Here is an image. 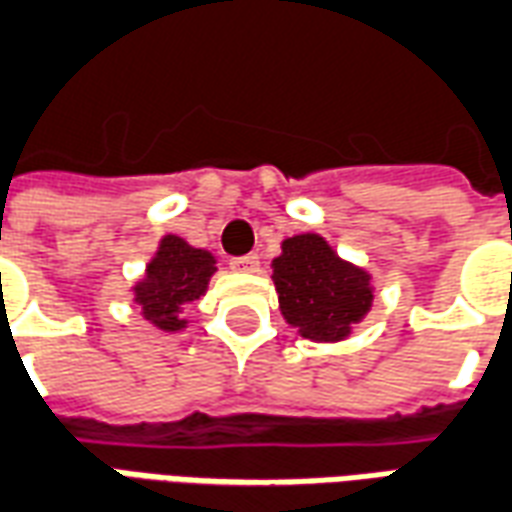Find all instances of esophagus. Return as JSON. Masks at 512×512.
<instances>
[{
    "label": "esophagus",
    "mask_w": 512,
    "mask_h": 512,
    "mask_svg": "<svg viewBox=\"0 0 512 512\" xmlns=\"http://www.w3.org/2000/svg\"><path fill=\"white\" fill-rule=\"evenodd\" d=\"M230 268H233V271H246V274H252V271L260 268V257L257 255L233 257V260H230Z\"/></svg>",
    "instance_id": "esophagus-1"
}]
</instances>
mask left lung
Returning a JSON list of instances; mask_svg holds the SVG:
<instances>
[{
  "label": "left lung",
  "instance_id": "left-lung-1",
  "mask_svg": "<svg viewBox=\"0 0 512 512\" xmlns=\"http://www.w3.org/2000/svg\"><path fill=\"white\" fill-rule=\"evenodd\" d=\"M279 312L310 343H343L373 307V277L318 233L290 235L271 260Z\"/></svg>",
  "mask_w": 512,
  "mask_h": 512
}]
</instances>
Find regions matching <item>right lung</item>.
I'll list each match as a JSON object with an SVG mask.
<instances>
[{
  "label": "right lung",
  "mask_w": 512,
  "mask_h": 512,
  "mask_svg": "<svg viewBox=\"0 0 512 512\" xmlns=\"http://www.w3.org/2000/svg\"><path fill=\"white\" fill-rule=\"evenodd\" d=\"M216 274V257L208 249L191 246L180 235H161L156 255L147 260L145 274L131 285L134 304L158 332H183L186 304L208 293V282Z\"/></svg>",
  "instance_id": "right-lung-1"
}]
</instances>
